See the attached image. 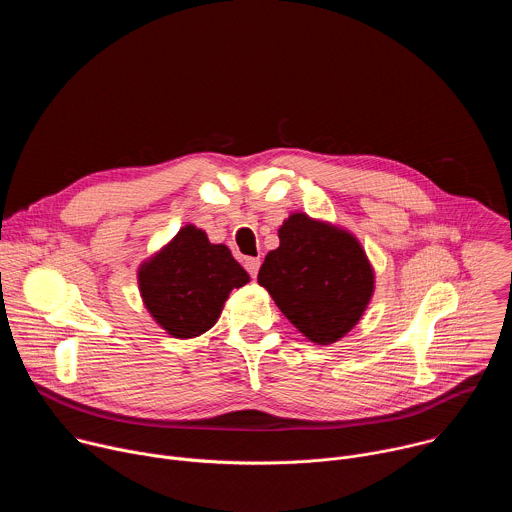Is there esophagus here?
<instances>
[{
    "label": "esophagus",
    "mask_w": 512,
    "mask_h": 512,
    "mask_svg": "<svg viewBox=\"0 0 512 512\" xmlns=\"http://www.w3.org/2000/svg\"><path fill=\"white\" fill-rule=\"evenodd\" d=\"M243 265H245V269L249 271V275L255 279L257 273H259V267H261V259H259V257H245Z\"/></svg>",
    "instance_id": "34e87169"
}]
</instances>
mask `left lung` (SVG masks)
I'll use <instances>...</instances> for the list:
<instances>
[{"label":"left lung","instance_id":"left-lung-1","mask_svg":"<svg viewBox=\"0 0 512 512\" xmlns=\"http://www.w3.org/2000/svg\"><path fill=\"white\" fill-rule=\"evenodd\" d=\"M277 233L279 247L267 253L259 285L308 340L322 346L340 340L373 298L367 253L352 233L306 212L289 214Z\"/></svg>","mask_w":512,"mask_h":512}]
</instances>
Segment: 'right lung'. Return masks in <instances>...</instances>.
Returning <instances> with one entry per match:
<instances>
[{
  "mask_svg": "<svg viewBox=\"0 0 512 512\" xmlns=\"http://www.w3.org/2000/svg\"><path fill=\"white\" fill-rule=\"evenodd\" d=\"M139 294L152 318L172 338H194L210 330L235 287L249 273L227 245H212L204 231L186 225L137 271Z\"/></svg>",
  "mask_w": 512,
  "mask_h": 512,
  "instance_id": "add662e5",
  "label": "right lung"
}]
</instances>
